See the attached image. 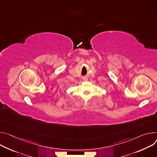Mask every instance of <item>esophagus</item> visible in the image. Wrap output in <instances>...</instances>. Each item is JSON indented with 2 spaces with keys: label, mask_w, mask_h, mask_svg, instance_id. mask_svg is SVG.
Masks as SVG:
<instances>
[{
  "label": "esophagus",
  "mask_w": 157,
  "mask_h": 157,
  "mask_svg": "<svg viewBox=\"0 0 157 157\" xmlns=\"http://www.w3.org/2000/svg\"><path fill=\"white\" fill-rule=\"evenodd\" d=\"M83 80H84V81H86V80H88V78H83Z\"/></svg>",
  "instance_id": "esophagus-1"
}]
</instances>
